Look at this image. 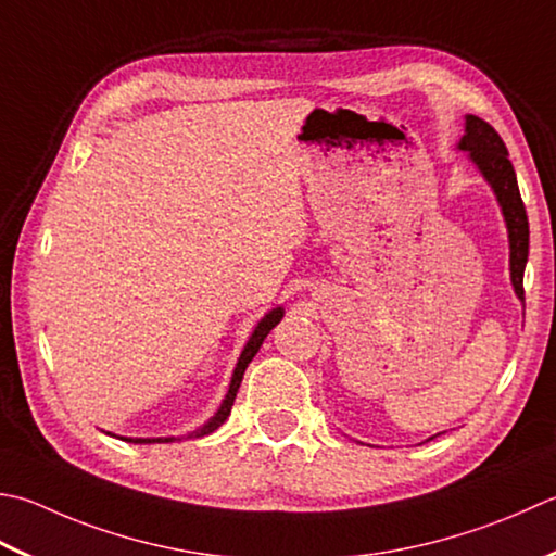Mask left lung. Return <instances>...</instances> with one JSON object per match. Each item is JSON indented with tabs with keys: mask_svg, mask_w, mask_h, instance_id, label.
<instances>
[{
	"mask_svg": "<svg viewBox=\"0 0 556 556\" xmlns=\"http://www.w3.org/2000/svg\"><path fill=\"white\" fill-rule=\"evenodd\" d=\"M458 149L467 151V156H470L475 166L480 168L484 180L492 185L496 200L502 204L506 228H508V245H510V281H514L518 299L523 301L526 299L523 271L528 263L530 228H528L526 204L520 200L514 163L508 161V149L504 144V139L498 137L496 129L477 115L465 117V135L460 139Z\"/></svg>",
	"mask_w": 556,
	"mask_h": 556,
	"instance_id": "1",
	"label": "left lung"
}]
</instances>
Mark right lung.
Returning a JSON list of instances; mask_svg holds the SVG:
<instances>
[{
  "mask_svg": "<svg viewBox=\"0 0 556 556\" xmlns=\"http://www.w3.org/2000/svg\"><path fill=\"white\" fill-rule=\"evenodd\" d=\"M285 318V308H275V311H269L263 320L257 323V328L253 330V334H250V340H248V344L243 346V352H241V358H238V364H236V368H233V378H231V386H228V393H226V397H224V402H222V407H219V412H216V415L204 424L202 429H198L194 433H190V437H206V433H212V431H216L222 427V424L228 419V415H231V407H233V400H236V393H238V388H241V380H243V374H245V368H248V364L253 362V356L257 354V350H260V344L265 342V337L269 334V330L275 328V325ZM125 441H129V443H168V441H176V439H125Z\"/></svg>",
  "mask_w": 556,
  "mask_h": 556,
  "instance_id": "obj_1",
  "label": "right lung"
}]
</instances>
